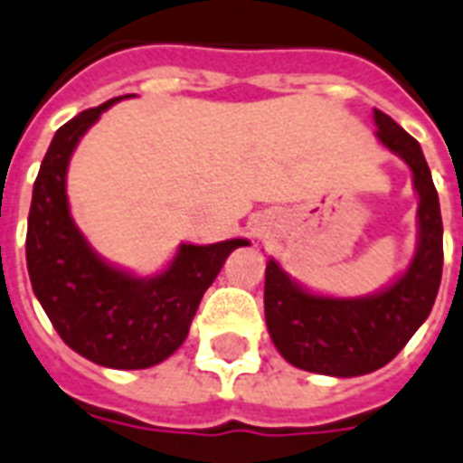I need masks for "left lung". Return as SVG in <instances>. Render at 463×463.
I'll list each match as a JSON object with an SVG mask.
<instances>
[{
  "mask_svg": "<svg viewBox=\"0 0 463 463\" xmlns=\"http://www.w3.org/2000/svg\"><path fill=\"white\" fill-rule=\"evenodd\" d=\"M377 137L413 173L418 203V250L409 271L370 298L312 296L283 274L274 260L264 279V315L271 341L290 365L307 373L358 377L380 370L409 344L428 319L442 281V213L430 167L409 132L374 110Z\"/></svg>",
  "mask_w": 463,
  "mask_h": 463,
  "instance_id": "8db88e82",
  "label": "left lung"
}]
</instances>
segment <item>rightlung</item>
Masks as SVG:
<instances>
[{
    "mask_svg": "<svg viewBox=\"0 0 463 463\" xmlns=\"http://www.w3.org/2000/svg\"><path fill=\"white\" fill-rule=\"evenodd\" d=\"M122 98L79 112L54 134L33 184L25 261L33 293L69 348L103 367L144 370L180 348L228 254L250 242L182 245L154 279L112 269L90 250L69 216L67 165L86 129Z\"/></svg>",
    "mask_w": 463,
    "mask_h": 463,
    "instance_id": "1",
    "label": "right lung"
}]
</instances>
